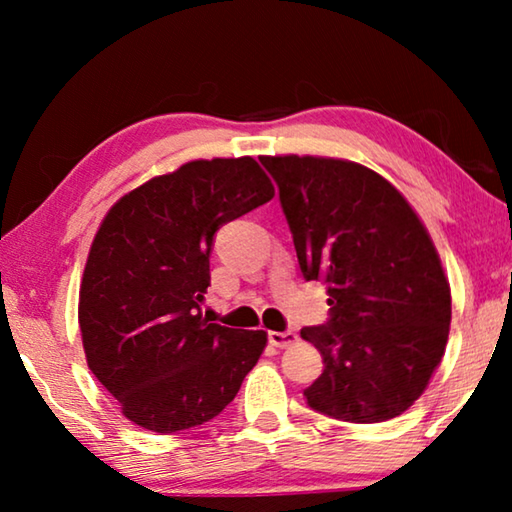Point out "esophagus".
<instances>
[{
	"label": "esophagus",
	"instance_id": "34e87169",
	"mask_svg": "<svg viewBox=\"0 0 512 512\" xmlns=\"http://www.w3.org/2000/svg\"><path fill=\"white\" fill-rule=\"evenodd\" d=\"M268 341L275 348H289L291 343L298 341V334L291 332V329H287V332H268Z\"/></svg>",
	"mask_w": 512,
	"mask_h": 512
}]
</instances>
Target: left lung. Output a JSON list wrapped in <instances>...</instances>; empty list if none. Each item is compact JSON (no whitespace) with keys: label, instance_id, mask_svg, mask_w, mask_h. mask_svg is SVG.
Masks as SVG:
<instances>
[{"label":"left lung","instance_id":"1","mask_svg":"<svg viewBox=\"0 0 512 512\" xmlns=\"http://www.w3.org/2000/svg\"><path fill=\"white\" fill-rule=\"evenodd\" d=\"M305 280L327 284V323L300 336L325 370L305 397L343 422H384L424 393L445 354L452 293L436 246L397 189L368 167L264 155Z\"/></svg>","mask_w":512,"mask_h":512}]
</instances>
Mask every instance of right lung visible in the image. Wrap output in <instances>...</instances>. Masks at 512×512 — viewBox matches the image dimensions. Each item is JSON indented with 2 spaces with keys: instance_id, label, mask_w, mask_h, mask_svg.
<instances>
[{
  "instance_id": "add662e5",
  "label": "right lung",
  "mask_w": 512,
  "mask_h": 512,
  "mask_svg": "<svg viewBox=\"0 0 512 512\" xmlns=\"http://www.w3.org/2000/svg\"><path fill=\"white\" fill-rule=\"evenodd\" d=\"M273 196L246 155L187 162L110 207L83 271L79 325L92 375L131 422L176 433L235 400L266 332L203 318L210 253L223 223Z\"/></svg>"
}]
</instances>
